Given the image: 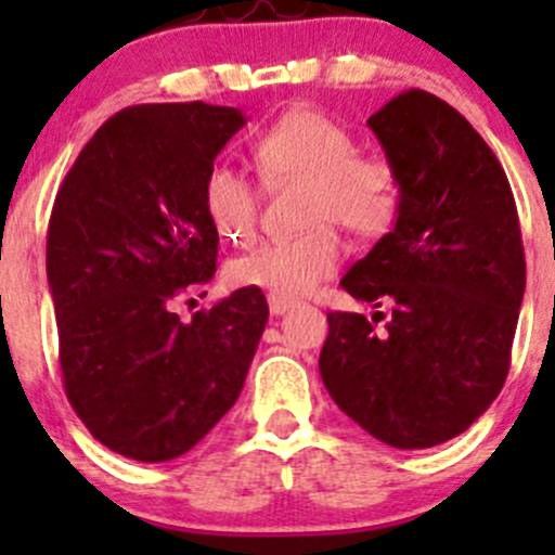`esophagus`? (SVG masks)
I'll return each instance as SVG.
<instances>
[{
    "mask_svg": "<svg viewBox=\"0 0 555 555\" xmlns=\"http://www.w3.org/2000/svg\"><path fill=\"white\" fill-rule=\"evenodd\" d=\"M293 304H295V300L282 298V295H268V309H271L273 317H282L284 311L293 309Z\"/></svg>",
    "mask_w": 555,
    "mask_h": 555,
    "instance_id": "esophagus-1",
    "label": "esophagus"
}]
</instances>
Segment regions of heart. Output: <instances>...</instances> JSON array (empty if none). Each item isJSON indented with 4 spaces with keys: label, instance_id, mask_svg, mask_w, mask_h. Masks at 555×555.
I'll return each instance as SVG.
<instances>
[{
    "label": "heart",
    "instance_id": "1",
    "mask_svg": "<svg viewBox=\"0 0 555 555\" xmlns=\"http://www.w3.org/2000/svg\"><path fill=\"white\" fill-rule=\"evenodd\" d=\"M349 126L319 109H289L251 142V160L266 184H306L304 236L262 242L228 266L236 287L282 298L311 293L344 260V244L327 222L357 238H382L402 209V182L384 158L360 155ZM201 204L220 238L244 244L255 236L260 195L246 173L217 164L201 184Z\"/></svg>",
    "mask_w": 555,
    "mask_h": 555
}]
</instances>
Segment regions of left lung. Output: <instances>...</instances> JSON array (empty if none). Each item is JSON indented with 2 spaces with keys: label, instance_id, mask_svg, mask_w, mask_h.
Returning <instances> with one entry per match:
<instances>
[{
  "label": "left lung",
  "instance_id": "8db88e82",
  "mask_svg": "<svg viewBox=\"0 0 555 555\" xmlns=\"http://www.w3.org/2000/svg\"><path fill=\"white\" fill-rule=\"evenodd\" d=\"M367 126L400 173L402 209L340 287L386 313H327L319 373L373 438L433 449L462 435L511 371L526 287L516 201L489 144L443 99L411 88Z\"/></svg>",
  "mask_w": 555,
  "mask_h": 555
}]
</instances>
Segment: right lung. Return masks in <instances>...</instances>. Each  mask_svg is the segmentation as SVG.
<instances>
[{
	"label": "right lung",
	"mask_w": 555,
	"mask_h": 555,
	"mask_svg": "<svg viewBox=\"0 0 555 555\" xmlns=\"http://www.w3.org/2000/svg\"><path fill=\"white\" fill-rule=\"evenodd\" d=\"M244 122L204 102L128 106L93 133L55 195L48 284L61 376L88 433L120 456H182L242 395L266 295L236 289L188 322L173 306L215 276L220 236L201 184Z\"/></svg>",
	"instance_id": "right-lung-1"
}]
</instances>
